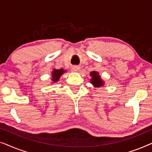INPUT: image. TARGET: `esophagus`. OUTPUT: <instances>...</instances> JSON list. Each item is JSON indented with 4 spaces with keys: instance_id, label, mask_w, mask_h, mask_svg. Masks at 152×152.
<instances>
[{
    "instance_id": "esophagus-1",
    "label": "esophagus",
    "mask_w": 152,
    "mask_h": 152,
    "mask_svg": "<svg viewBox=\"0 0 152 152\" xmlns=\"http://www.w3.org/2000/svg\"><path fill=\"white\" fill-rule=\"evenodd\" d=\"M80 70V67H78V66H74V67L72 68V71L73 72H78Z\"/></svg>"
}]
</instances>
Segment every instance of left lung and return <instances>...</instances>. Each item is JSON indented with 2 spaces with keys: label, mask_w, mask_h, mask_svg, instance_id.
<instances>
[{
  "label": "left lung",
  "mask_w": 152,
  "mask_h": 152,
  "mask_svg": "<svg viewBox=\"0 0 152 152\" xmlns=\"http://www.w3.org/2000/svg\"><path fill=\"white\" fill-rule=\"evenodd\" d=\"M91 76L92 77V79H91V84L94 85L96 87H100L104 84V83L102 80L100 79V76L99 75L98 72L93 71L91 72Z\"/></svg>",
  "instance_id": "8db88e82"
}]
</instances>
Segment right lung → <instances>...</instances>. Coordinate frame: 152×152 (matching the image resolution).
I'll return each mask as SVG.
<instances>
[{
    "label": "right lung",
    "instance_id": "1",
    "mask_svg": "<svg viewBox=\"0 0 152 152\" xmlns=\"http://www.w3.org/2000/svg\"><path fill=\"white\" fill-rule=\"evenodd\" d=\"M64 72H66V71H64L63 69H59V70L55 69L53 70V74H52V76H53L52 80H53V82H57V81L59 80L60 77H61V75L63 74Z\"/></svg>",
    "mask_w": 152,
    "mask_h": 152
}]
</instances>
